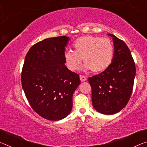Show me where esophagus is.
I'll return each mask as SVG.
<instances>
[{
  "instance_id": "1",
  "label": "esophagus",
  "mask_w": 147,
  "mask_h": 147,
  "mask_svg": "<svg viewBox=\"0 0 147 147\" xmlns=\"http://www.w3.org/2000/svg\"><path fill=\"white\" fill-rule=\"evenodd\" d=\"M80 80H81V82H83V81H86V80H87V77L85 76L80 75Z\"/></svg>"
}]
</instances>
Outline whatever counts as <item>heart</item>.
Instances as JSON below:
<instances>
[{
  "instance_id": "b5f03b06",
  "label": "heart",
  "mask_w": 147,
  "mask_h": 147,
  "mask_svg": "<svg viewBox=\"0 0 147 147\" xmlns=\"http://www.w3.org/2000/svg\"><path fill=\"white\" fill-rule=\"evenodd\" d=\"M73 46L74 51H66L64 55L66 66L71 71L79 69L82 58L85 70L91 69L94 73L103 71L111 64L114 48L108 38L82 36L75 40Z\"/></svg>"
}]
</instances>
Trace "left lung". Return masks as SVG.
Listing matches in <instances>:
<instances>
[{
  "mask_svg": "<svg viewBox=\"0 0 147 147\" xmlns=\"http://www.w3.org/2000/svg\"><path fill=\"white\" fill-rule=\"evenodd\" d=\"M108 35L114 42L112 63L102 73L89 78V83L94 109L101 114L112 115L127 105L132 93L136 69L125 42L114 35Z\"/></svg>",
  "mask_w": 147,
  "mask_h": 147,
  "instance_id": "left-lung-1",
  "label": "left lung"
}]
</instances>
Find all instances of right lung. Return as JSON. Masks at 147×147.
<instances>
[{
    "instance_id": "add662e5",
    "label": "right lung",
    "mask_w": 147,
    "mask_h": 147,
    "mask_svg": "<svg viewBox=\"0 0 147 147\" xmlns=\"http://www.w3.org/2000/svg\"><path fill=\"white\" fill-rule=\"evenodd\" d=\"M69 38H48L35 44L25 58L21 81L33 110L49 120L58 121L71 112L72 96L81 81L65 66Z\"/></svg>"
}]
</instances>
